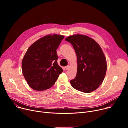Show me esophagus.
<instances>
[{
	"label": "esophagus",
	"instance_id": "esophagus-1",
	"mask_svg": "<svg viewBox=\"0 0 128 128\" xmlns=\"http://www.w3.org/2000/svg\"><path fill=\"white\" fill-rule=\"evenodd\" d=\"M69 68H70V66H69V65H68V66H65V68L67 70H68L69 69Z\"/></svg>",
	"mask_w": 128,
	"mask_h": 128
}]
</instances>
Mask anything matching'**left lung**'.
<instances>
[{
    "mask_svg": "<svg viewBox=\"0 0 128 128\" xmlns=\"http://www.w3.org/2000/svg\"><path fill=\"white\" fill-rule=\"evenodd\" d=\"M75 49L77 70L74 79L70 80L72 88L84 93H90L103 82L107 70L106 60L99 44L86 35L76 34L65 39Z\"/></svg>",
    "mask_w": 128,
    "mask_h": 128,
    "instance_id": "left-lung-1",
    "label": "left lung"
}]
</instances>
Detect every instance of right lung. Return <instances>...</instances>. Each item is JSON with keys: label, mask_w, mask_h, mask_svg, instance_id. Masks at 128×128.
Masks as SVG:
<instances>
[{"label": "right lung", "mask_w": 128, "mask_h": 128, "mask_svg": "<svg viewBox=\"0 0 128 128\" xmlns=\"http://www.w3.org/2000/svg\"><path fill=\"white\" fill-rule=\"evenodd\" d=\"M64 38L48 35L37 40L27 50L22 61L23 75L36 91L48 89L55 84L63 69L58 65L56 49Z\"/></svg>", "instance_id": "right-lung-1"}]
</instances>
